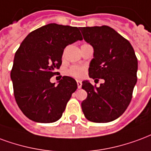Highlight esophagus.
Segmentation results:
<instances>
[{
    "label": "esophagus",
    "mask_w": 151,
    "mask_h": 151,
    "mask_svg": "<svg viewBox=\"0 0 151 151\" xmlns=\"http://www.w3.org/2000/svg\"><path fill=\"white\" fill-rule=\"evenodd\" d=\"M77 86H78V88H80L81 87H82V82L80 81V80H77Z\"/></svg>",
    "instance_id": "obj_1"
}]
</instances>
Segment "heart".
I'll return each mask as SVG.
<instances>
[{
    "mask_svg": "<svg viewBox=\"0 0 151 151\" xmlns=\"http://www.w3.org/2000/svg\"><path fill=\"white\" fill-rule=\"evenodd\" d=\"M86 73V68L83 66L74 65L68 69V74L75 78H82Z\"/></svg>",
    "mask_w": 151,
    "mask_h": 151,
    "instance_id": "heart-1",
    "label": "heart"
}]
</instances>
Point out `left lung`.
<instances>
[{
    "label": "left lung",
    "mask_w": 151,
    "mask_h": 151,
    "mask_svg": "<svg viewBox=\"0 0 151 151\" xmlns=\"http://www.w3.org/2000/svg\"><path fill=\"white\" fill-rule=\"evenodd\" d=\"M83 39L94 49L88 75L104 83L94 86L83 81L88 93L81 103L84 116L90 122L105 123L123 114L130 103L137 83V59L130 42L109 26L80 27Z\"/></svg>",
    "instance_id": "1"
}]
</instances>
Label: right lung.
I'll list each match as a JSON object with an SVG mask.
<instances>
[{
	"label": "right lung",
	"mask_w": 151,
	"mask_h": 151,
	"mask_svg": "<svg viewBox=\"0 0 151 151\" xmlns=\"http://www.w3.org/2000/svg\"><path fill=\"white\" fill-rule=\"evenodd\" d=\"M82 39L79 28L50 23L30 32L21 43L10 77L16 102L29 119L51 123L61 118L77 83L63 76L55 85L50 79L62 64L65 47Z\"/></svg>",
	"instance_id": "1"
}]
</instances>
